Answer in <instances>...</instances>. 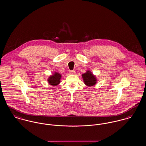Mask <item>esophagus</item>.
Wrapping results in <instances>:
<instances>
[{
	"label": "esophagus",
	"mask_w": 146,
	"mask_h": 146,
	"mask_svg": "<svg viewBox=\"0 0 146 146\" xmlns=\"http://www.w3.org/2000/svg\"><path fill=\"white\" fill-rule=\"evenodd\" d=\"M69 73H70V74H76V72H75L74 70H70V71L69 72Z\"/></svg>",
	"instance_id": "obj_1"
}]
</instances>
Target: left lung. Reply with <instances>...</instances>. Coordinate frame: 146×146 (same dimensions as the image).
<instances>
[{
    "label": "left lung",
    "mask_w": 146,
    "mask_h": 146,
    "mask_svg": "<svg viewBox=\"0 0 146 146\" xmlns=\"http://www.w3.org/2000/svg\"><path fill=\"white\" fill-rule=\"evenodd\" d=\"M82 76L84 82V84L87 86L91 87L95 85L97 83V80L96 79V77L90 70L87 71L86 73L83 74Z\"/></svg>",
    "instance_id": "left-lung-1"
}]
</instances>
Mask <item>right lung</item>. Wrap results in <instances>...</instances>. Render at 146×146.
I'll list each match as a JSON object with an SVG mask.
<instances>
[{"instance_id":"1","label":"right lung","mask_w":146,"mask_h":146,"mask_svg":"<svg viewBox=\"0 0 146 146\" xmlns=\"http://www.w3.org/2000/svg\"><path fill=\"white\" fill-rule=\"evenodd\" d=\"M62 76L60 74L55 72L53 75L50 76L48 79V82L49 84L53 86H56L60 83Z\"/></svg>"}]
</instances>
